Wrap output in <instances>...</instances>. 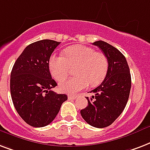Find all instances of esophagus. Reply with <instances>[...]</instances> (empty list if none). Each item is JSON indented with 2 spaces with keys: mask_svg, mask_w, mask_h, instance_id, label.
I'll return each instance as SVG.
<instances>
[{
  "mask_svg": "<svg viewBox=\"0 0 150 150\" xmlns=\"http://www.w3.org/2000/svg\"><path fill=\"white\" fill-rule=\"evenodd\" d=\"M77 98L76 95H68V100H75Z\"/></svg>",
  "mask_w": 150,
  "mask_h": 150,
  "instance_id": "34e87169",
  "label": "esophagus"
}]
</instances>
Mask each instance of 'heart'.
Returning <instances> with one entry per match:
<instances>
[{"mask_svg": "<svg viewBox=\"0 0 150 150\" xmlns=\"http://www.w3.org/2000/svg\"><path fill=\"white\" fill-rule=\"evenodd\" d=\"M76 65L75 74L77 76L59 84L62 92L75 93L87 87L90 83L91 86L98 85L108 73V62L105 55L83 45L67 47L64 56L52 55L49 61L50 73L57 81L64 79L70 72V67Z\"/></svg>", "mask_w": 150, "mask_h": 150, "instance_id": "b5f03b06", "label": "heart"}]
</instances>
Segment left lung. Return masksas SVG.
Listing matches in <instances>:
<instances>
[{
	"label": "left lung",
	"instance_id": "obj_1",
	"mask_svg": "<svg viewBox=\"0 0 150 150\" xmlns=\"http://www.w3.org/2000/svg\"><path fill=\"white\" fill-rule=\"evenodd\" d=\"M105 55L108 62L106 77L100 86L86 97L88 105L80 111L83 120L90 126L103 128L120 116L127 103L131 87V77L125 57L116 48L103 41L93 42Z\"/></svg>",
	"mask_w": 150,
	"mask_h": 150
}]
</instances>
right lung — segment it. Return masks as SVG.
<instances>
[{"label": "right lung", "instance_id": "obj_1", "mask_svg": "<svg viewBox=\"0 0 150 150\" xmlns=\"http://www.w3.org/2000/svg\"><path fill=\"white\" fill-rule=\"evenodd\" d=\"M60 42L38 41L25 48L11 72L10 90L16 110L23 120L34 127L50 124L67 100L66 94L55 93L49 61Z\"/></svg>", "mask_w": 150, "mask_h": 150}]
</instances>
